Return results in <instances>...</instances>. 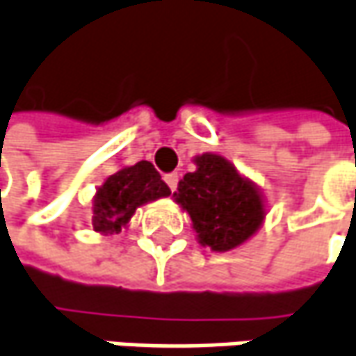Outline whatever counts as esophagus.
Instances as JSON below:
<instances>
[{
	"label": "esophagus",
	"mask_w": 356,
	"mask_h": 356,
	"mask_svg": "<svg viewBox=\"0 0 356 356\" xmlns=\"http://www.w3.org/2000/svg\"><path fill=\"white\" fill-rule=\"evenodd\" d=\"M164 182H166L170 190L174 192V190L178 188V174H176V172H172V174H166V176H164Z\"/></svg>",
	"instance_id": "34e87169"
}]
</instances>
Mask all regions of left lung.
<instances>
[{
    "mask_svg": "<svg viewBox=\"0 0 356 356\" xmlns=\"http://www.w3.org/2000/svg\"><path fill=\"white\" fill-rule=\"evenodd\" d=\"M194 162L196 170L178 182L174 200L190 214L202 246L216 252L232 250L250 238L264 220L262 194L218 154L206 152Z\"/></svg>",
    "mask_w": 356,
    "mask_h": 356,
    "instance_id": "left-lung-1",
    "label": "left lung"
}]
</instances>
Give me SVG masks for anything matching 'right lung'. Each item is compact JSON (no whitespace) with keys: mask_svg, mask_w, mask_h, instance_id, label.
I'll use <instances>...</instances> for the list:
<instances>
[{"mask_svg":"<svg viewBox=\"0 0 356 356\" xmlns=\"http://www.w3.org/2000/svg\"><path fill=\"white\" fill-rule=\"evenodd\" d=\"M164 196H170V188L150 162L142 160L126 166L98 188L92 206V226L99 234H118L128 226L136 208Z\"/></svg>","mask_w":356,"mask_h":356,"instance_id":"1","label":"right lung"}]
</instances>
